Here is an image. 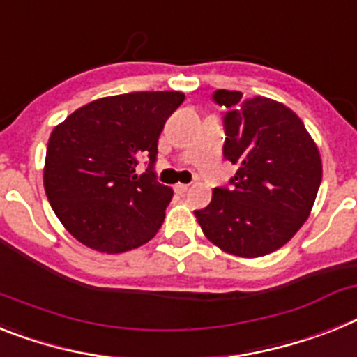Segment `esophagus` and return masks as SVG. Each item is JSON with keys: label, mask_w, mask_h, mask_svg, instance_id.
Instances as JSON below:
<instances>
[{"label": "esophagus", "mask_w": 357, "mask_h": 357, "mask_svg": "<svg viewBox=\"0 0 357 357\" xmlns=\"http://www.w3.org/2000/svg\"><path fill=\"white\" fill-rule=\"evenodd\" d=\"M188 190H190V184H175V193L184 195L188 193Z\"/></svg>", "instance_id": "34e87169"}]
</instances>
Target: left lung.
I'll use <instances>...</instances> for the list:
<instances>
[{"label": "left lung", "mask_w": 357, "mask_h": 357, "mask_svg": "<svg viewBox=\"0 0 357 357\" xmlns=\"http://www.w3.org/2000/svg\"><path fill=\"white\" fill-rule=\"evenodd\" d=\"M225 106L224 157L238 166L229 188H215L195 216L222 251L258 258L276 251L309 218L321 184V157L301 119L267 99L216 90Z\"/></svg>", "instance_id": "left-lung-1"}]
</instances>
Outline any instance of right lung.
Listing matches in <instances>:
<instances>
[{
    "label": "right lung",
    "mask_w": 357,
    "mask_h": 357,
    "mask_svg": "<svg viewBox=\"0 0 357 357\" xmlns=\"http://www.w3.org/2000/svg\"><path fill=\"white\" fill-rule=\"evenodd\" d=\"M182 91H132L75 109L50 133L43 184L52 209L75 240L106 255L153 238L173 197L157 182V142ZM150 164L142 176L135 166Z\"/></svg>",
    "instance_id": "1"
}]
</instances>
